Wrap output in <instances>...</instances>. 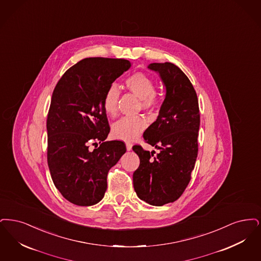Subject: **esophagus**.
Returning <instances> with one entry per match:
<instances>
[{
    "instance_id": "obj_1",
    "label": "esophagus",
    "mask_w": 261,
    "mask_h": 261,
    "mask_svg": "<svg viewBox=\"0 0 261 261\" xmlns=\"http://www.w3.org/2000/svg\"><path fill=\"white\" fill-rule=\"evenodd\" d=\"M125 146H126V150H127V151H130L132 147H133V145H132L130 143H128V142L125 143Z\"/></svg>"
}]
</instances>
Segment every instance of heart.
Instances as JSON below:
<instances>
[{
    "instance_id": "heart-1",
    "label": "heart",
    "mask_w": 261,
    "mask_h": 261,
    "mask_svg": "<svg viewBox=\"0 0 261 261\" xmlns=\"http://www.w3.org/2000/svg\"><path fill=\"white\" fill-rule=\"evenodd\" d=\"M125 87L140 99V106L144 110H151L159 103V97L155 92V83L144 73L137 72L128 76L125 81ZM120 91L116 86H111L104 94L103 108L107 115L114 117L118 112ZM146 121L141 117H124L115 123L112 135L115 138L133 141L146 127Z\"/></svg>"
}]
</instances>
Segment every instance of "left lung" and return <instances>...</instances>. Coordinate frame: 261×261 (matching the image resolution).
Returning <instances> with one entry per match:
<instances>
[{
    "instance_id": "obj_1",
    "label": "left lung",
    "mask_w": 261,
    "mask_h": 261,
    "mask_svg": "<svg viewBox=\"0 0 261 261\" xmlns=\"http://www.w3.org/2000/svg\"><path fill=\"white\" fill-rule=\"evenodd\" d=\"M148 68L159 73L166 87L159 116L143 134L145 142L159 152L135 145L140 164L133 178L138 198L160 206L176 201L190 182L198 156L200 111L190 80L176 65L151 63Z\"/></svg>"
}]
</instances>
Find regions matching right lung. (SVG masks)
<instances>
[{
  "mask_svg": "<svg viewBox=\"0 0 261 261\" xmlns=\"http://www.w3.org/2000/svg\"><path fill=\"white\" fill-rule=\"evenodd\" d=\"M130 66L122 58H85L63 74L54 90L46 120L47 165L56 187L72 204L101 201L108 171L126 151L123 141H105L110 126L103 97Z\"/></svg>",
  "mask_w": 261,
  "mask_h": 261,
  "instance_id": "1",
  "label": "right lung"
}]
</instances>
